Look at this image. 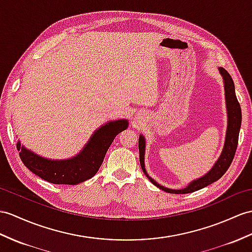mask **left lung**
Wrapping results in <instances>:
<instances>
[{
	"mask_svg": "<svg viewBox=\"0 0 252 252\" xmlns=\"http://www.w3.org/2000/svg\"><path fill=\"white\" fill-rule=\"evenodd\" d=\"M219 70H220V73L222 75L223 81H224L226 109H228V118H229L228 129H226L225 142H224L222 154L220 155L217 162L215 163L213 169L206 175L201 177V179L197 181H193L192 183H190L185 189L174 190V189H169L163 186H160L154 180L151 179L149 174L146 173L145 168H144V149H145L144 143L145 142H144V138L142 136H140L139 138V155H140L141 168H142L144 174L149 177V180L154 184L155 186L163 190V191H167L170 193H176V194L190 193V192L197 191V190L204 188L210 185V184L218 181L220 177L226 172V170L229 169V167L233 161V158L235 156V152L238 144V134H239V129H241V124H242V110L235 95L234 82H233L230 73L224 68H219Z\"/></svg>",
	"mask_w": 252,
	"mask_h": 252,
	"instance_id": "1",
	"label": "left lung"
}]
</instances>
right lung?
Instances as JSON below:
<instances>
[{
    "mask_svg": "<svg viewBox=\"0 0 252 252\" xmlns=\"http://www.w3.org/2000/svg\"><path fill=\"white\" fill-rule=\"evenodd\" d=\"M127 126L126 120L108 123L92 136L78 156L67 160H48L26 150L20 142L17 149L24 165L42 180L57 185H77L97 173L114 138Z\"/></svg>",
    "mask_w": 252,
    "mask_h": 252,
    "instance_id": "1",
    "label": "right lung"
}]
</instances>
